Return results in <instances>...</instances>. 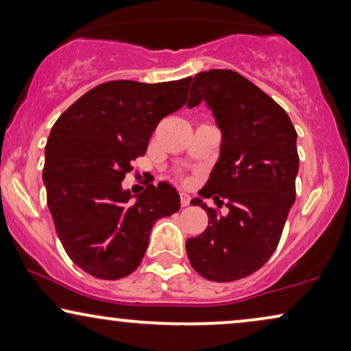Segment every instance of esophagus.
<instances>
[{
    "mask_svg": "<svg viewBox=\"0 0 351 351\" xmlns=\"http://www.w3.org/2000/svg\"><path fill=\"white\" fill-rule=\"evenodd\" d=\"M190 201H191L190 195H189V193H184V191H182V193H180V204H182V208H185V206H189Z\"/></svg>",
    "mask_w": 351,
    "mask_h": 351,
    "instance_id": "esophagus-1",
    "label": "esophagus"
}]
</instances>
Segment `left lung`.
<instances>
[{"label":"left lung","mask_w":351,"mask_h":351,"mask_svg":"<svg viewBox=\"0 0 351 351\" xmlns=\"http://www.w3.org/2000/svg\"><path fill=\"white\" fill-rule=\"evenodd\" d=\"M204 102L222 138L208 184L191 206L208 210L209 225L186 239L191 267L209 281L228 282L257 271L280 243L295 201L297 132L275 100L232 70L195 75L186 107ZM228 201L219 216L203 197ZM220 197L223 199H219Z\"/></svg>","instance_id":"obj_1"}]
</instances>
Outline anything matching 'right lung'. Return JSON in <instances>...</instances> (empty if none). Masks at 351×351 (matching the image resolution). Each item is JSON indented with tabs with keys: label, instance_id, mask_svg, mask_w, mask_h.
<instances>
[{
	"label": "right lung",
	"instance_id": "1",
	"mask_svg": "<svg viewBox=\"0 0 351 351\" xmlns=\"http://www.w3.org/2000/svg\"><path fill=\"white\" fill-rule=\"evenodd\" d=\"M190 81L99 84L52 126L43 169L47 208L65 252L89 275H131L156 220L179 210V191L167 182L147 185L141 195L121 182L145 155L158 123L184 107Z\"/></svg>",
	"mask_w": 351,
	"mask_h": 351
}]
</instances>
